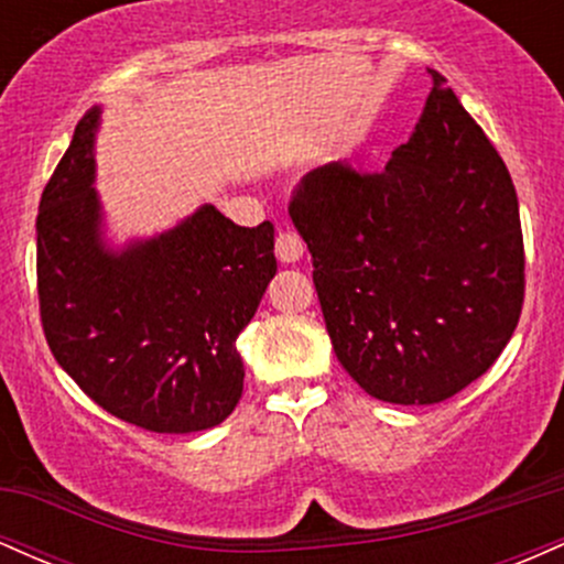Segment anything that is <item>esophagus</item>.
Masks as SVG:
<instances>
[{
    "instance_id": "1",
    "label": "esophagus",
    "mask_w": 564,
    "mask_h": 564,
    "mask_svg": "<svg viewBox=\"0 0 564 564\" xmlns=\"http://www.w3.org/2000/svg\"><path fill=\"white\" fill-rule=\"evenodd\" d=\"M302 254H304V243H302V238L296 236V232H291V230L278 232V238H275V257H278V260H281L283 264H291V262L300 260Z\"/></svg>"
}]
</instances>
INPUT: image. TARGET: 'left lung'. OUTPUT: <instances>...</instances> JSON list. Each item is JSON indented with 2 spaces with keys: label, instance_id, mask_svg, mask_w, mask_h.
<instances>
[{
  "label": "left lung",
  "instance_id": "left-lung-1",
  "mask_svg": "<svg viewBox=\"0 0 564 564\" xmlns=\"http://www.w3.org/2000/svg\"><path fill=\"white\" fill-rule=\"evenodd\" d=\"M430 74L422 119L384 172L334 161L289 204L336 358L398 405L443 403L482 377L525 300L507 164L445 76Z\"/></svg>",
  "mask_w": 564,
  "mask_h": 564
}]
</instances>
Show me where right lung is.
Returning <instances> with one entry per match:
<instances>
[{
  "label": "right lung",
  "instance_id": "obj_1",
  "mask_svg": "<svg viewBox=\"0 0 564 564\" xmlns=\"http://www.w3.org/2000/svg\"><path fill=\"white\" fill-rule=\"evenodd\" d=\"M100 106L84 113L36 217L39 313L55 360L102 411L185 435L230 416L243 392L238 334L273 281L275 230L212 204L145 241H102L95 183Z\"/></svg>",
  "mask_w": 564,
  "mask_h": 564
}]
</instances>
